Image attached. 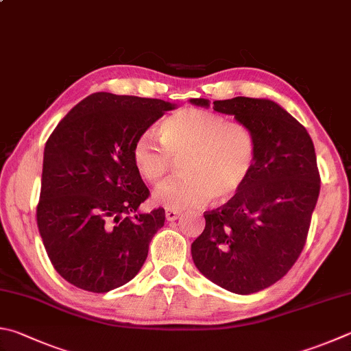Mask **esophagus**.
Here are the masks:
<instances>
[{
    "label": "esophagus",
    "mask_w": 351,
    "mask_h": 351,
    "mask_svg": "<svg viewBox=\"0 0 351 351\" xmlns=\"http://www.w3.org/2000/svg\"><path fill=\"white\" fill-rule=\"evenodd\" d=\"M180 216L181 212H176V210H167V212H165V218H167V221H176Z\"/></svg>",
    "instance_id": "1"
}]
</instances>
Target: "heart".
<instances>
[{"label":"heart","instance_id":"obj_1","mask_svg":"<svg viewBox=\"0 0 351 351\" xmlns=\"http://www.w3.org/2000/svg\"><path fill=\"white\" fill-rule=\"evenodd\" d=\"M159 145L143 133L132 147V162L145 182L156 186L167 176L171 159H181L178 180L165 182L155 204L169 210L201 206L212 197L227 201L245 186L256 165L258 143L253 130L221 113L186 107L161 121Z\"/></svg>","mask_w":351,"mask_h":351}]
</instances>
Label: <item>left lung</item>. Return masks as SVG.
Wrapping results in <instances>:
<instances>
[{"instance_id": "1", "label": "left lung", "mask_w": 351, "mask_h": 351, "mask_svg": "<svg viewBox=\"0 0 351 351\" xmlns=\"http://www.w3.org/2000/svg\"><path fill=\"white\" fill-rule=\"evenodd\" d=\"M190 103L210 107V101ZM258 143L250 180L224 206L204 213L206 228L192 244L204 276L237 295L267 289L287 275L307 241L319 196L315 145L305 127L275 101L237 97L213 101Z\"/></svg>"}]
</instances>
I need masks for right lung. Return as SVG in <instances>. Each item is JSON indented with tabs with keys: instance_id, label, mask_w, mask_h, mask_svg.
<instances>
[{
	"instance_id": "obj_1",
	"label": "right lung",
	"mask_w": 351,
	"mask_h": 351,
	"mask_svg": "<svg viewBox=\"0 0 351 351\" xmlns=\"http://www.w3.org/2000/svg\"><path fill=\"white\" fill-rule=\"evenodd\" d=\"M175 104L93 93L76 104L44 147L36 222L55 270L78 289L107 293L138 275L164 208L138 212L149 197L132 147Z\"/></svg>"
}]
</instances>
